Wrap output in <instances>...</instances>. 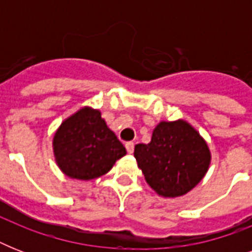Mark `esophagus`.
I'll return each mask as SVG.
<instances>
[{
	"mask_svg": "<svg viewBox=\"0 0 252 252\" xmlns=\"http://www.w3.org/2000/svg\"><path fill=\"white\" fill-rule=\"evenodd\" d=\"M126 152H128L129 154H132L134 150V144L133 142H126Z\"/></svg>",
	"mask_w": 252,
	"mask_h": 252,
	"instance_id": "1",
	"label": "esophagus"
}]
</instances>
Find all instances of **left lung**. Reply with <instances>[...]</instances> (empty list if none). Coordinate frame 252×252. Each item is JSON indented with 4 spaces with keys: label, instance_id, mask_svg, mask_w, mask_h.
<instances>
[{
    "label": "left lung",
    "instance_id": "left-lung-1",
    "mask_svg": "<svg viewBox=\"0 0 252 252\" xmlns=\"http://www.w3.org/2000/svg\"><path fill=\"white\" fill-rule=\"evenodd\" d=\"M134 158L158 195L176 197L203 179L211 162L207 142L183 120L162 122L149 144L134 146Z\"/></svg>",
    "mask_w": 252,
    "mask_h": 252
}]
</instances>
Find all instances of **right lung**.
<instances>
[{
    "label": "right lung",
    "instance_id": "add662e5",
    "mask_svg": "<svg viewBox=\"0 0 252 252\" xmlns=\"http://www.w3.org/2000/svg\"><path fill=\"white\" fill-rule=\"evenodd\" d=\"M57 165L73 179L104 175L126 150L98 110L82 108L66 119L53 137Z\"/></svg>",
    "mask_w": 252,
    "mask_h": 252
}]
</instances>
